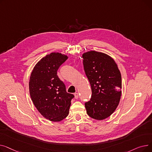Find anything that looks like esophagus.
<instances>
[{
	"instance_id": "1",
	"label": "esophagus",
	"mask_w": 152,
	"mask_h": 152,
	"mask_svg": "<svg viewBox=\"0 0 152 152\" xmlns=\"http://www.w3.org/2000/svg\"><path fill=\"white\" fill-rule=\"evenodd\" d=\"M74 95H75V98L76 99H77L78 97H79V94L77 93V92H76V93H75Z\"/></svg>"
}]
</instances>
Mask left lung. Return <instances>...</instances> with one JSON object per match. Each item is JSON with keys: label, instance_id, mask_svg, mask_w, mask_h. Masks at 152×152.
<instances>
[{"label": "left lung", "instance_id": "1", "mask_svg": "<svg viewBox=\"0 0 152 152\" xmlns=\"http://www.w3.org/2000/svg\"><path fill=\"white\" fill-rule=\"evenodd\" d=\"M85 73L90 83L92 95L85 103L87 113L103 120L116 109L121 95V75L115 60L109 55L96 51L83 54Z\"/></svg>", "mask_w": 152, "mask_h": 152}]
</instances>
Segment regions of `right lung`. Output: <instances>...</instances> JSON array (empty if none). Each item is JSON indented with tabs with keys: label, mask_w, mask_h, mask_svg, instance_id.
Instances as JSON below:
<instances>
[{
	"label": "right lung",
	"mask_w": 152,
	"mask_h": 152,
	"mask_svg": "<svg viewBox=\"0 0 152 152\" xmlns=\"http://www.w3.org/2000/svg\"><path fill=\"white\" fill-rule=\"evenodd\" d=\"M68 59L58 52L47 55L35 65L31 74L29 94L34 106L44 118L58 122L69 113L74 95L66 91V86L57 76L59 67Z\"/></svg>",
	"instance_id": "1"
}]
</instances>
